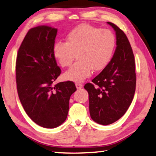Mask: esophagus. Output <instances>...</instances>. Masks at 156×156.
<instances>
[{
  "mask_svg": "<svg viewBox=\"0 0 156 156\" xmlns=\"http://www.w3.org/2000/svg\"><path fill=\"white\" fill-rule=\"evenodd\" d=\"M75 85H76V89H80L81 88H82V87H83V85L82 84H80V83H79V82H76Z\"/></svg>",
  "mask_w": 156,
  "mask_h": 156,
  "instance_id": "1",
  "label": "esophagus"
}]
</instances>
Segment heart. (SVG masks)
Instances as JSON below:
<instances>
[{"label":"heart","instance_id":"heart-1","mask_svg":"<svg viewBox=\"0 0 156 156\" xmlns=\"http://www.w3.org/2000/svg\"><path fill=\"white\" fill-rule=\"evenodd\" d=\"M67 42L57 41L53 55L62 67H69L76 55L78 62L64 74L65 80L81 82L89 77L92 70L101 71L112 60L116 46L114 34L92 25L82 24L72 30Z\"/></svg>","mask_w":156,"mask_h":156}]
</instances>
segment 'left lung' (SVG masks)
Returning a JSON list of instances; mask_svg holds the SVG:
<instances>
[{"label": "left lung", "mask_w": 156, "mask_h": 156, "mask_svg": "<svg viewBox=\"0 0 156 156\" xmlns=\"http://www.w3.org/2000/svg\"><path fill=\"white\" fill-rule=\"evenodd\" d=\"M116 32V48L108 65L84 89L89 93L91 119L108 125L121 118L131 105L136 90L135 59L125 33L107 22Z\"/></svg>", "instance_id": "obj_1"}]
</instances>
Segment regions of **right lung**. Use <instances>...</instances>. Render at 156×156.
I'll list each match as a JSON object with an SVG mask.
<instances>
[{
  "instance_id": "right-lung-1",
  "label": "right lung",
  "mask_w": 156,
  "mask_h": 156,
  "mask_svg": "<svg viewBox=\"0 0 156 156\" xmlns=\"http://www.w3.org/2000/svg\"><path fill=\"white\" fill-rule=\"evenodd\" d=\"M57 29L40 25L27 32L18 50L17 90L23 107L35 123L54 129L65 122L74 82L53 83L61 73L53 55Z\"/></svg>"
}]
</instances>
